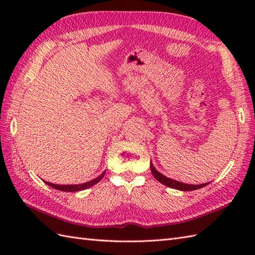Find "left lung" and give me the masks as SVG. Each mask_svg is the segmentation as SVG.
I'll list each match as a JSON object with an SVG mask.
<instances>
[{
    "label": "left lung",
    "instance_id": "8db88e82",
    "mask_svg": "<svg viewBox=\"0 0 255 255\" xmlns=\"http://www.w3.org/2000/svg\"><path fill=\"white\" fill-rule=\"evenodd\" d=\"M150 167H151V172H152V174H153V176H154L156 181H159L160 183H162L165 186L178 189V191H184V192L194 191V189L202 188V187L206 186L208 184V183H205V184H200V185H192V184H185V183H182V182H178V181H174V180H172V178H169V177H166L164 175H162L160 172L156 171L155 167L152 164V162L150 163Z\"/></svg>",
    "mask_w": 255,
    "mask_h": 255
}]
</instances>
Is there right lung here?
Segmentation results:
<instances>
[{
    "label": "right lung",
    "instance_id": "add662e5",
    "mask_svg": "<svg viewBox=\"0 0 255 255\" xmlns=\"http://www.w3.org/2000/svg\"><path fill=\"white\" fill-rule=\"evenodd\" d=\"M104 174H105V172H103L99 177L94 178V180H92L90 182H86V183H83V184H77V185H57V184H52V183L46 182V181H44V182H46V184H48V185H49V186L58 189V191H62V192H78V191H83V189H86V188H89L91 186L95 185V184H97L102 180L103 176H104Z\"/></svg>",
    "mask_w": 255,
    "mask_h": 255
}]
</instances>
